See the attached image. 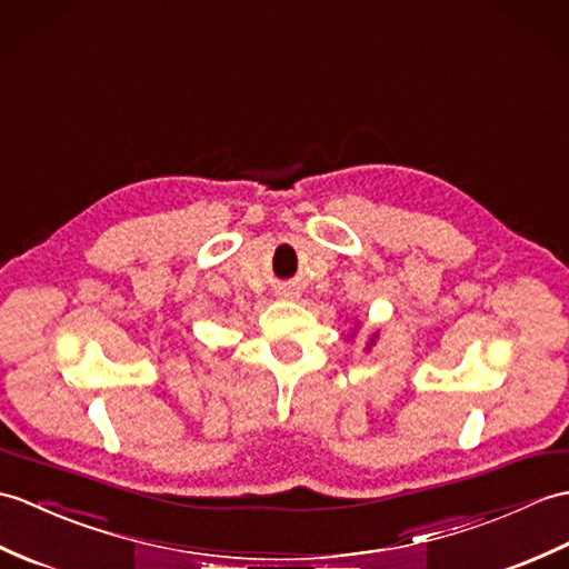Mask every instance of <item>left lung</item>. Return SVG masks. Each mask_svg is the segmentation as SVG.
Here are the masks:
<instances>
[{"mask_svg": "<svg viewBox=\"0 0 569 569\" xmlns=\"http://www.w3.org/2000/svg\"><path fill=\"white\" fill-rule=\"evenodd\" d=\"M373 341H376V335H373V339H371V345H373ZM371 345H368V347H366V349H371Z\"/></svg>", "mask_w": 569, "mask_h": 569, "instance_id": "8db88e82", "label": "left lung"}]
</instances>
